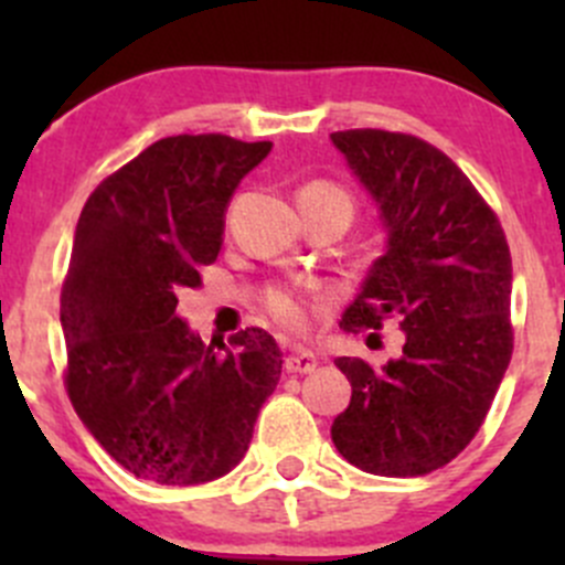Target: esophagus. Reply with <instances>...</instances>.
<instances>
[{"label":"esophagus","instance_id":"esophagus-1","mask_svg":"<svg viewBox=\"0 0 565 565\" xmlns=\"http://www.w3.org/2000/svg\"><path fill=\"white\" fill-rule=\"evenodd\" d=\"M284 366H287L289 374H311L317 369V355L311 350H303V347H292L289 355L284 358Z\"/></svg>","mask_w":565,"mask_h":565}]
</instances>
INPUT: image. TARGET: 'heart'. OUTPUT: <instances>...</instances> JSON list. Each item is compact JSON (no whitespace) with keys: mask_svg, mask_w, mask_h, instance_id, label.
Instances as JSON below:
<instances>
[{"mask_svg":"<svg viewBox=\"0 0 565 565\" xmlns=\"http://www.w3.org/2000/svg\"><path fill=\"white\" fill-rule=\"evenodd\" d=\"M298 196H344L347 199V193L333 185H324V182H311V185H306ZM267 309H270V315L276 317L278 322L287 324V328H303L306 324V303L298 292H292V289H270V292H267Z\"/></svg>","mask_w":565,"mask_h":565,"instance_id":"heart-1","label":"heart"}]
</instances>
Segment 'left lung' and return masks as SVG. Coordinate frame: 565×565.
Here are the masks:
<instances>
[{"label":"left lung","instance_id":"obj_1","mask_svg":"<svg viewBox=\"0 0 565 565\" xmlns=\"http://www.w3.org/2000/svg\"><path fill=\"white\" fill-rule=\"evenodd\" d=\"M377 207L383 254L341 328L398 319L402 355L385 366L335 358L352 385L330 437L350 465L426 476L465 451L509 369L511 254L500 221L437 147L388 130L330 134Z\"/></svg>","mask_w":565,"mask_h":565}]
</instances>
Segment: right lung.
Returning a JSON list of instances; mask_svg holds the SVG:
<instances>
[{
  "label": "right lung",
  "instance_id": "1",
  "mask_svg": "<svg viewBox=\"0 0 565 565\" xmlns=\"http://www.w3.org/2000/svg\"><path fill=\"white\" fill-rule=\"evenodd\" d=\"M270 150L224 134L169 136L84 204L60 306L67 396L136 478L193 487L226 476L281 377L270 333L246 328L215 350L177 315V295L218 256L237 185Z\"/></svg>",
  "mask_w": 565,
  "mask_h": 565
}]
</instances>
